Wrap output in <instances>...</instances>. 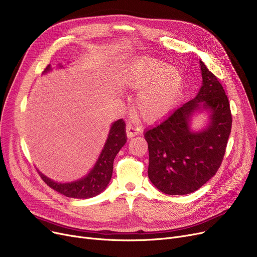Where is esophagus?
Segmentation results:
<instances>
[{
	"label": "esophagus",
	"mask_w": 257,
	"mask_h": 257,
	"mask_svg": "<svg viewBox=\"0 0 257 257\" xmlns=\"http://www.w3.org/2000/svg\"><path fill=\"white\" fill-rule=\"evenodd\" d=\"M126 133H127V137L130 139L132 137H136L138 136V134L140 133V129L139 128H136L132 124H128L127 127H126Z\"/></svg>",
	"instance_id": "34e87169"
}]
</instances>
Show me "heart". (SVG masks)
<instances>
[{
	"label": "heart",
	"mask_w": 257,
	"mask_h": 257,
	"mask_svg": "<svg viewBox=\"0 0 257 257\" xmlns=\"http://www.w3.org/2000/svg\"><path fill=\"white\" fill-rule=\"evenodd\" d=\"M124 82L141 91L136 101L137 113L152 124L165 118L177 104L183 89V75L163 60L143 58L129 65Z\"/></svg>",
	"instance_id": "obj_1"
}]
</instances>
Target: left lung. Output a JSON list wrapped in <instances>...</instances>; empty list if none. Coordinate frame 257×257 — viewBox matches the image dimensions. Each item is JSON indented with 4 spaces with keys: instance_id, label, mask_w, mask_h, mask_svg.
<instances>
[{
    "instance_id": "8db88e82",
    "label": "left lung",
    "mask_w": 257,
    "mask_h": 257,
    "mask_svg": "<svg viewBox=\"0 0 257 257\" xmlns=\"http://www.w3.org/2000/svg\"><path fill=\"white\" fill-rule=\"evenodd\" d=\"M200 66L203 85L196 98L144 134L149 149L148 176L168 195L191 194L213 177L231 132L232 115L225 90L202 61ZM200 105L211 110L210 126L201 133H192L188 120Z\"/></svg>"
}]
</instances>
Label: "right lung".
Here are the masks:
<instances>
[{"instance_id":"right-lung-1","label":"right lung","mask_w":257,"mask_h":257,"mask_svg":"<svg viewBox=\"0 0 257 257\" xmlns=\"http://www.w3.org/2000/svg\"><path fill=\"white\" fill-rule=\"evenodd\" d=\"M49 70H51L50 65L46 67L45 72H48ZM126 142V124L124 119L120 118L112 124L109 136H108L97 164L86 177L71 183H57L44 176L40 172H38V174L47 185L63 196L77 199L94 197L102 193L109 183L112 176L114 157Z\"/></svg>"}]
</instances>
